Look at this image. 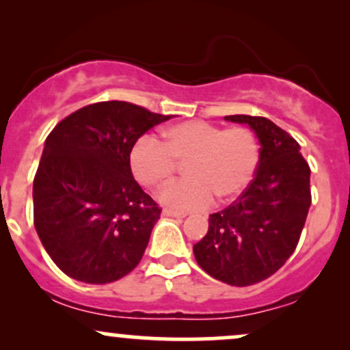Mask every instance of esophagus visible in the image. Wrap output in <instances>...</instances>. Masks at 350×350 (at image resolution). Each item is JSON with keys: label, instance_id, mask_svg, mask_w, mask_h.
<instances>
[{"label": "esophagus", "instance_id": "esophagus-1", "mask_svg": "<svg viewBox=\"0 0 350 350\" xmlns=\"http://www.w3.org/2000/svg\"><path fill=\"white\" fill-rule=\"evenodd\" d=\"M163 215L166 217H176V219H184L187 214L186 212H179V211H172V208H163Z\"/></svg>", "mask_w": 350, "mask_h": 350}]
</instances>
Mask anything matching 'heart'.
<instances>
[{"mask_svg":"<svg viewBox=\"0 0 350 350\" xmlns=\"http://www.w3.org/2000/svg\"><path fill=\"white\" fill-rule=\"evenodd\" d=\"M184 163L187 179L161 192L167 206L184 211L204 208L239 198L250 186L260 164V142L247 126L220 128L200 120L171 124L163 142L144 135L130 151V166L144 187L166 186Z\"/></svg>","mask_w":350,"mask_h":350,"instance_id":"1","label":"heart"}]
</instances>
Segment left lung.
<instances>
[{"label":"left lung","mask_w":350,"mask_h":350,"mask_svg":"<svg viewBox=\"0 0 350 350\" xmlns=\"http://www.w3.org/2000/svg\"><path fill=\"white\" fill-rule=\"evenodd\" d=\"M258 136L260 164L240 198L208 215V230L194 245L199 267L230 286L270 278L296 250L311 206V170L299 144L265 116L228 115Z\"/></svg>","instance_id":"8db88e82"}]
</instances>
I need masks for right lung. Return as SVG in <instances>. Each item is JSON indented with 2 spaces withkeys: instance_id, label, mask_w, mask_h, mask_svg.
<instances>
[{
  "instance_id": "add662e5",
  "label": "right lung",
  "mask_w": 350,
  "mask_h": 350,
  "mask_svg": "<svg viewBox=\"0 0 350 350\" xmlns=\"http://www.w3.org/2000/svg\"><path fill=\"white\" fill-rule=\"evenodd\" d=\"M170 118L110 100L74 111L47 136L34 176V227L67 276L105 284L142 262L161 208L135 180L130 151Z\"/></svg>"
}]
</instances>
